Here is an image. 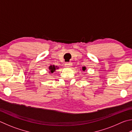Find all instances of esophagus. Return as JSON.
Instances as JSON below:
<instances>
[{"instance_id":"esophagus-1","label":"esophagus","mask_w":132,"mask_h":132,"mask_svg":"<svg viewBox=\"0 0 132 132\" xmlns=\"http://www.w3.org/2000/svg\"><path fill=\"white\" fill-rule=\"evenodd\" d=\"M64 65L66 68H70L71 66H72V63L71 62H69V63H66L64 64Z\"/></svg>"}]
</instances>
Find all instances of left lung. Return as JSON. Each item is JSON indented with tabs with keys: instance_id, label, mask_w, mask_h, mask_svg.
Returning a JSON list of instances; mask_svg holds the SVG:
<instances>
[{
	"instance_id": "8db88e82",
	"label": "left lung",
	"mask_w": 132,
	"mask_h": 132,
	"mask_svg": "<svg viewBox=\"0 0 132 132\" xmlns=\"http://www.w3.org/2000/svg\"><path fill=\"white\" fill-rule=\"evenodd\" d=\"M85 70H87V68H86L85 66H83L82 68V71H85Z\"/></svg>"
}]
</instances>
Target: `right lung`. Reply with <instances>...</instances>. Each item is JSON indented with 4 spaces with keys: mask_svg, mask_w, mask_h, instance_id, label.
Listing matches in <instances>:
<instances>
[{
    "mask_svg": "<svg viewBox=\"0 0 132 132\" xmlns=\"http://www.w3.org/2000/svg\"><path fill=\"white\" fill-rule=\"evenodd\" d=\"M59 67L57 66H55V65H50L48 67V70H49V73H53L54 71H55L56 69H58Z\"/></svg>",
    "mask_w": 132,
    "mask_h": 132,
    "instance_id": "right-lung-1",
    "label": "right lung"
}]
</instances>
